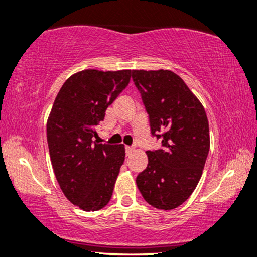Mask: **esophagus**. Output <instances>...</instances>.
Wrapping results in <instances>:
<instances>
[{"label":"esophagus","instance_id":"1","mask_svg":"<svg viewBox=\"0 0 257 257\" xmlns=\"http://www.w3.org/2000/svg\"><path fill=\"white\" fill-rule=\"evenodd\" d=\"M125 152H126V155H131L133 152H134V148L133 147H125Z\"/></svg>","mask_w":257,"mask_h":257}]
</instances>
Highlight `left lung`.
<instances>
[{
  "label": "left lung",
  "mask_w": 257,
  "mask_h": 257,
  "mask_svg": "<svg viewBox=\"0 0 257 257\" xmlns=\"http://www.w3.org/2000/svg\"><path fill=\"white\" fill-rule=\"evenodd\" d=\"M133 79L149 115L152 134L162 148L148 151V166L136 178L149 205L172 210L188 199L199 183L210 149L207 116L200 100L170 70H133Z\"/></svg>",
  "instance_id": "left-lung-1"
}]
</instances>
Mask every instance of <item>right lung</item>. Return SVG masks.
<instances>
[{"label":"right lung","instance_id":"add662e5","mask_svg":"<svg viewBox=\"0 0 257 257\" xmlns=\"http://www.w3.org/2000/svg\"><path fill=\"white\" fill-rule=\"evenodd\" d=\"M132 70H84L67 78L47 119V142L57 181L71 203L98 211L111 199L124 162L123 145L93 142L96 125L125 89Z\"/></svg>","mask_w":257,"mask_h":257}]
</instances>
